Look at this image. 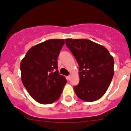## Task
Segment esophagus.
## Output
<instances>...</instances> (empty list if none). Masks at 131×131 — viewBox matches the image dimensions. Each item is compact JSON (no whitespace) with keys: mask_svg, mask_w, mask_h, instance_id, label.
Here are the masks:
<instances>
[{"mask_svg":"<svg viewBox=\"0 0 131 131\" xmlns=\"http://www.w3.org/2000/svg\"><path fill=\"white\" fill-rule=\"evenodd\" d=\"M67 79H68V80H70V79H71V76H70V75H69L68 76H67Z\"/></svg>","mask_w":131,"mask_h":131,"instance_id":"1","label":"esophagus"}]
</instances>
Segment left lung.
<instances>
[{"label":"left lung","instance_id":"8db88e82","mask_svg":"<svg viewBox=\"0 0 131 131\" xmlns=\"http://www.w3.org/2000/svg\"><path fill=\"white\" fill-rule=\"evenodd\" d=\"M66 46L79 65V83L74 90L84 101L94 102L105 94L114 74V59L104 46L85 39H66Z\"/></svg>","mask_w":131,"mask_h":131}]
</instances>
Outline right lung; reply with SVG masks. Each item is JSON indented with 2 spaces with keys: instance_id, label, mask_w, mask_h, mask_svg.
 Returning <instances> with one entry per match:
<instances>
[{
  "instance_id": "1",
  "label": "right lung",
  "mask_w": 131,
  "mask_h": 131,
  "mask_svg": "<svg viewBox=\"0 0 131 131\" xmlns=\"http://www.w3.org/2000/svg\"><path fill=\"white\" fill-rule=\"evenodd\" d=\"M64 42V39H58L46 40L31 47L21 61L23 84L41 104L58 100L67 82L57 70V58Z\"/></svg>"
}]
</instances>
